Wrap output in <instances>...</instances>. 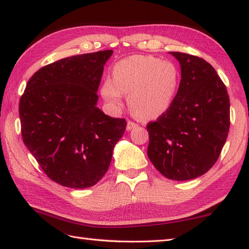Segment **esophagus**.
<instances>
[{
  "label": "esophagus",
  "mask_w": 249,
  "mask_h": 249,
  "mask_svg": "<svg viewBox=\"0 0 249 249\" xmlns=\"http://www.w3.org/2000/svg\"><path fill=\"white\" fill-rule=\"evenodd\" d=\"M138 125L136 124V123H134V122H131V121H128V122H127V127H126V129L127 130H131L132 128H136Z\"/></svg>",
  "instance_id": "obj_1"
}]
</instances>
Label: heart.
<instances>
[{
  "label": "heart",
  "instance_id": "obj_1",
  "mask_svg": "<svg viewBox=\"0 0 249 249\" xmlns=\"http://www.w3.org/2000/svg\"><path fill=\"white\" fill-rule=\"evenodd\" d=\"M111 79H105L101 93L107 103L119 108L123 94L138 119L149 121L162 117L175 101L179 71L174 63L147 55H134L118 61Z\"/></svg>",
  "mask_w": 249,
  "mask_h": 249
}]
</instances>
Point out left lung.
Segmentation results:
<instances>
[{
	"mask_svg": "<svg viewBox=\"0 0 249 249\" xmlns=\"http://www.w3.org/2000/svg\"><path fill=\"white\" fill-rule=\"evenodd\" d=\"M170 54L179 61L181 80L170 110L146 126L147 156L163 176L184 181L216 162L229 132L230 102L210 63L180 52Z\"/></svg>",
	"mask_w": 249,
	"mask_h": 249,
	"instance_id": "1",
	"label": "left lung"
}]
</instances>
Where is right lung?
Returning <instances> with one entry per match:
<instances>
[{
  "instance_id": "obj_1",
  "label": "right lung",
  "mask_w": 249,
  "mask_h": 249,
  "mask_svg": "<svg viewBox=\"0 0 249 249\" xmlns=\"http://www.w3.org/2000/svg\"><path fill=\"white\" fill-rule=\"evenodd\" d=\"M112 50L68 57L28 80L19 114L23 142L52 180L71 189L106 174L126 121L96 107L104 65Z\"/></svg>"
}]
</instances>
